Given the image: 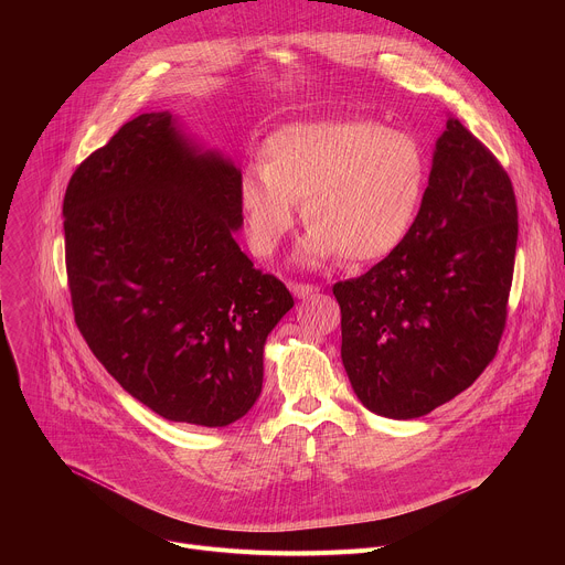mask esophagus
Wrapping results in <instances>:
<instances>
[{
	"instance_id": "esophagus-1",
	"label": "esophagus",
	"mask_w": 565,
	"mask_h": 565,
	"mask_svg": "<svg viewBox=\"0 0 565 565\" xmlns=\"http://www.w3.org/2000/svg\"><path fill=\"white\" fill-rule=\"evenodd\" d=\"M290 290L297 299H308L317 292V286H312V284H290Z\"/></svg>"
}]
</instances>
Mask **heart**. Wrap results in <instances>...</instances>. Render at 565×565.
Masks as SVG:
<instances>
[{
    "mask_svg": "<svg viewBox=\"0 0 565 565\" xmlns=\"http://www.w3.org/2000/svg\"><path fill=\"white\" fill-rule=\"evenodd\" d=\"M427 156L399 129L371 120L292 122L262 145V166L238 177L248 246L273 257L297 221L308 227L297 259L321 266L340 255L373 264L395 253L418 218Z\"/></svg>",
    "mask_w": 565,
    "mask_h": 565,
    "instance_id": "b5f03b06",
    "label": "heart"
}]
</instances>
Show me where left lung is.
<instances>
[{
	"label": "left lung",
	"mask_w": 565,
	"mask_h": 565,
	"mask_svg": "<svg viewBox=\"0 0 565 565\" xmlns=\"http://www.w3.org/2000/svg\"><path fill=\"white\" fill-rule=\"evenodd\" d=\"M497 156L458 118L436 140L429 185L402 246L340 281L342 362L362 405L420 418L465 391L499 351L519 238Z\"/></svg>",
	"instance_id": "obj_1"
}]
</instances>
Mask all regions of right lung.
<instances>
[{"label": "right lung", "mask_w": 565, "mask_h": 565, "mask_svg": "<svg viewBox=\"0 0 565 565\" xmlns=\"http://www.w3.org/2000/svg\"><path fill=\"white\" fill-rule=\"evenodd\" d=\"M238 177L158 111L125 122L64 194L75 324L109 375L172 423L244 418L266 338L295 306L234 241Z\"/></svg>", "instance_id": "add662e5"}]
</instances>
